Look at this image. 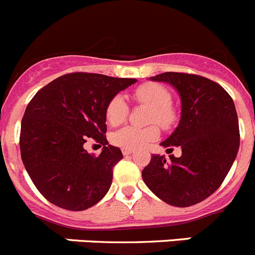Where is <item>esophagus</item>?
<instances>
[{"mask_svg":"<svg viewBox=\"0 0 255 255\" xmlns=\"http://www.w3.org/2000/svg\"><path fill=\"white\" fill-rule=\"evenodd\" d=\"M132 149H127V148H123L122 149V153L123 154H125V156H128V154H130V153H132Z\"/></svg>","mask_w":255,"mask_h":255,"instance_id":"obj_1","label":"esophagus"}]
</instances>
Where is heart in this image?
Wrapping results in <instances>:
<instances>
[{
    "label": "heart",
    "instance_id": "obj_1",
    "mask_svg": "<svg viewBox=\"0 0 255 255\" xmlns=\"http://www.w3.org/2000/svg\"><path fill=\"white\" fill-rule=\"evenodd\" d=\"M133 97L139 104L149 107L148 122L157 123L162 128H171L177 120L175 108L170 104L171 94L165 87L156 83H144L133 93ZM128 104L122 95H116L109 101L106 108V120L111 126H120L128 116ZM160 130L156 125L146 128L128 127L117 130L112 135V142L116 146L127 149H138L149 142L158 138Z\"/></svg>",
    "mask_w": 255,
    "mask_h": 255
}]
</instances>
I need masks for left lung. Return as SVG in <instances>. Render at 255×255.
<instances>
[{
    "mask_svg": "<svg viewBox=\"0 0 255 255\" xmlns=\"http://www.w3.org/2000/svg\"><path fill=\"white\" fill-rule=\"evenodd\" d=\"M154 82L170 83L181 98V120L161 146L181 147L170 160L153 154L142 171L149 190L165 203L186 208L219 189L239 149V122L232 97L218 83L201 75L162 73Z\"/></svg>",
    "mask_w": 255,
    "mask_h": 255,
    "instance_id": "8db88e82",
    "label": "left lung"
}]
</instances>
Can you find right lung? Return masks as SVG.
<instances>
[{"label": "right lung", "mask_w": 255, "mask_h": 255, "mask_svg": "<svg viewBox=\"0 0 255 255\" xmlns=\"http://www.w3.org/2000/svg\"><path fill=\"white\" fill-rule=\"evenodd\" d=\"M135 82L70 73L45 85L31 99L21 122V158L47 201L82 211L108 192L113 167L123 154L106 138V108L117 93ZM89 138L104 146L98 156L84 148Z\"/></svg>", "instance_id": "right-lung-1"}]
</instances>
